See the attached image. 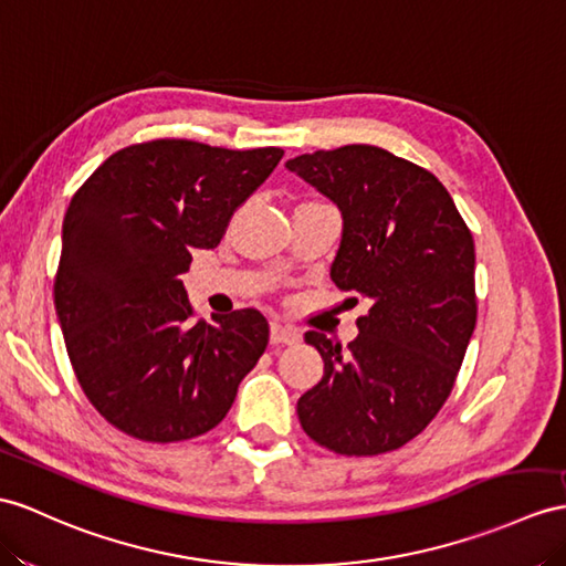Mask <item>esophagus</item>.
<instances>
[{
  "instance_id": "1",
  "label": "esophagus",
  "mask_w": 566,
  "mask_h": 566,
  "mask_svg": "<svg viewBox=\"0 0 566 566\" xmlns=\"http://www.w3.org/2000/svg\"><path fill=\"white\" fill-rule=\"evenodd\" d=\"M300 334L295 328L291 326H283L279 322L271 324V343L273 346H295V343H300Z\"/></svg>"
}]
</instances>
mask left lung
Returning a JSON list of instances; mask_svg holds the SVG:
<instances>
[{"mask_svg": "<svg viewBox=\"0 0 566 566\" xmlns=\"http://www.w3.org/2000/svg\"><path fill=\"white\" fill-rule=\"evenodd\" d=\"M285 168L338 206L331 281L369 305L348 348L305 334L324 377L300 396V424L343 457L394 451L432 422L457 381L478 316L473 235L432 172L379 146L314 150Z\"/></svg>", "mask_w": 566, "mask_h": 566, "instance_id": "8db88e82", "label": "left lung"}]
</instances>
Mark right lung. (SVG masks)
I'll return each mask as SVG.
<instances>
[{"label": "right lung", "instance_id": "obj_1", "mask_svg": "<svg viewBox=\"0 0 566 566\" xmlns=\"http://www.w3.org/2000/svg\"><path fill=\"white\" fill-rule=\"evenodd\" d=\"M283 158L158 139L117 150L69 203L54 307L93 408L144 442H182L228 416L269 343L256 310L195 322L179 275Z\"/></svg>", "mask_w": 566, "mask_h": 566}]
</instances>
